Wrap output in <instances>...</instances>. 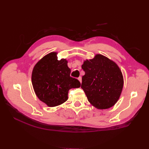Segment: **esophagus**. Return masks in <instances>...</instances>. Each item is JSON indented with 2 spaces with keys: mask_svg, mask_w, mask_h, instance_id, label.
<instances>
[{
  "mask_svg": "<svg viewBox=\"0 0 149 149\" xmlns=\"http://www.w3.org/2000/svg\"><path fill=\"white\" fill-rule=\"evenodd\" d=\"M78 79V80L80 81V83H81V82H82V78L81 77V76H79V77Z\"/></svg>",
  "mask_w": 149,
  "mask_h": 149,
  "instance_id": "1",
  "label": "esophagus"
}]
</instances>
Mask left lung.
Masks as SVG:
<instances>
[{
    "label": "left lung",
    "mask_w": 149,
    "mask_h": 149,
    "mask_svg": "<svg viewBox=\"0 0 149 149\" xmlns=\"http://www.w3.org/2000/svg\"><path fill=\"white\" fill-rule=\"evenodd\" d=\"M81 88L88 101L99 109H106L118 102L123 91V73L116 63L100 54L85 60Z\"/></svg>",
    "instance_id": "8db88e82"
}]
</instances>
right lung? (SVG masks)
<instances>
[{
	"mask_svg": "<svg viewBox=\"0 0 149 149\" xmlns=\"http://www.w3.org/2000/svg\"><path fill=\"white\" fill-rule=\"evenodd\" d=\"M66 59L58 60L57 53L51 52L33 68L31 83L36 95L48 107L59 106L67 101L71 88H79V81L70 76Z\"/></svg>",
	"mask_w": 149,
	"mask_h": 149,
	"instance_id": "1",
	"label": "right lung"
}]
</instances>
